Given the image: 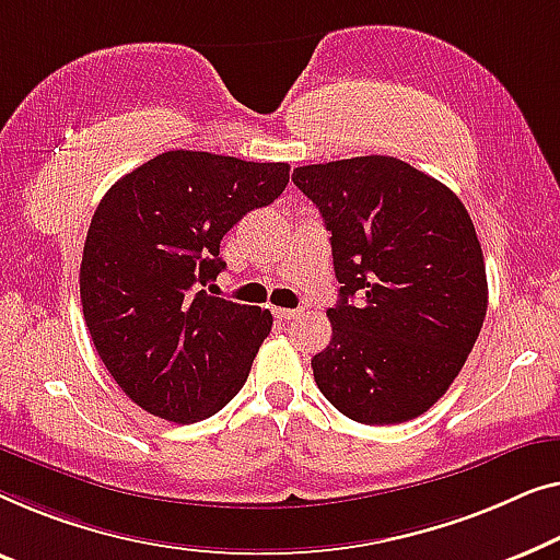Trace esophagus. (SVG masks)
<instances>
[{
  "mask_svg": "<svg viewBox=\"0 0 560 560\" xmlns=\"http://www.w3.org/2000/svg\"><path fill=\"white\" fill-rule=\"evenodd\" d=\"M277 317L283 322L296 319V317H302V310H277Z\"/></svg>",
  "mask_w": 560,
  "mask_h": 560,
  "instance_id": "34e87169",
  "label": "esophagus"
}]
</instances>
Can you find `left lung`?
I'll return each mask as SVG.
<instances>
[{"label":"left lung","instance_id":"8db88e82","mask_svg":"<svg viewBox=\"0 0 560 560\" xmlns=\"http://www.w3.org/2000/svg\"><path fill=\"white\" fill-rule=\"evenodd\" d=\"M294 185L332 233L340 302L312 358L337 411L368 427L427 413L475 348L487 273L462 200L404 160L352 156L296 167Z\"/></svg>","mask_w":560,"mask_h":560}]
</instances>
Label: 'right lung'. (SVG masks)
Segmentation results:
<instances>
[{
	"instance_id": "right-lung-1",
	"label": "right lung",
	"mask_w": 560,
	"mask_h": 560,
	"mask_svg": "<svg viewBox=\"0 0 560 560\" xmlns=\"http://www.w3.org/2000/svg\"><path fill=\"white\" fill-rule=\"evenodd\" d=\"M287 183V162L177 149L98 202L81 261L83 317L106 370L147 413L195 423L243 388L271 312L200 287L225 269L223 235Z\"/></svg>"
}]
</instances>
